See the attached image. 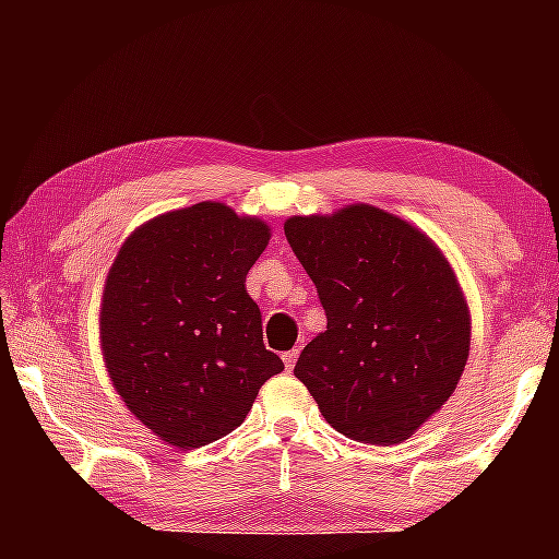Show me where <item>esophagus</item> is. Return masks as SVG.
<instances>
[{
	"mask_svg": "<svg viewBox=\"0 0 559 559\" xmlns=\"http://www.w3.org/2000/svg\"><path fill=\"white\" fill-rule=\"evenodd\" d=\"M296 357H298V349H288V353H283V362H286L288 372L296 367Z\"/></svg>",
	"mask_w": 559,
	"mask_h": 559,
	"instance_id": "esophagus-1",
	"label": "esophagus"
}]
</instances>
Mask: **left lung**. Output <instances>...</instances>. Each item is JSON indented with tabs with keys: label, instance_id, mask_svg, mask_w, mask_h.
I'll return each mask as SVG.
<instances>
[{
	"label": "left lung",
	"instance_id": "left-lung-1",
	"mask_svg": "<svg viewBox=\"0 0 559 559\" xmlns=\"http://www.w3.org/2000/svg\"><path fill=\"white\" fill-rule=\"evenodd\" d=\"M283 229L328 316L293 374L347 439L412 437L468 359L471 318L449 261L427 234L370 204L290 216Z\"/></svg>",
	"mask_w": 559,
	"mask_h": 559
}]
</instances>
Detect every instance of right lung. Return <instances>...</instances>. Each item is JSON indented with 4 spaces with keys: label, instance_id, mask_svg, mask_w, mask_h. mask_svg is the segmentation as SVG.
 I'll return each instance as SVG.
<instances>
[{
    "label": "right lung",
    "instance_id": "right-lung-1",
    "mask_svg": "<svg viewBox=\"0 0 559 559\" xmlns=\"http://www.w3.org/2000/svg\"><path fill=\"white\" fill-rule=\"evenodd\" d=\"M269 231L200 202L140 226L112 261L103 359L128 409L173 447L200 449L241 427L261 384L283 370L246 293Z\"/></svg>",
    "mask_w": 559,
    "mask_h": 559
}]
</instances>
